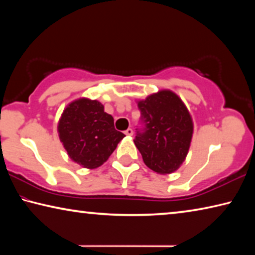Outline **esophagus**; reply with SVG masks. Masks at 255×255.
<instances>
[{
	"instance_id": "1",
	"label": "esophagus",
	"mask_w": 255,
	"mask_h": 255,
	"mask_svg": "<svg viewBox=\"0 0 255 255\" xmlns=\"http://www.w3.org/2000/svg\"><path fill=\"white\" fill-rule=\"evenodd\" d=\"M125 133H126L127 136H131L132 135V129L131 128H128L126 131H125Z\"/></svg>"
}]
</instances>
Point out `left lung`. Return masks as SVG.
<instances>
[{
  "instance_id": "obj_1",
  "label": "left lung",
  "mask_w": 255,
  "mask_h": 255,
  "mask_svg": "<svg viewBox=\"0 0 255 255\" xmlns=\"http://www.w3.org/2000/svg\"><path fill=\"white\" fill-rule=\"evenodd\" d=\"M143 130L133 139L143 161L158 174L173 173L187 157L193 133L191 115L178 94L161 90L137 101Z\"/></svg>"
}]
</instances>
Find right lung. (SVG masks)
<instances>
[{
  "label": "right lung",
  "mask_w": 255,
  "mask_h": 255,
  "mask_svg": "<svg viewBox=\"0 0 255 255\" xmlns=\"http://www.w3.org/2000/svg\"><path fill=\"white\" fill-rule=\"evenodd\" d=\"M57 131L72 161L90 170L101 166L125 137L115 129L114 118L102 103L88 98L68 103Z\"/></svg>",
  "instance_id": "add662e5"
}]
</instances>
